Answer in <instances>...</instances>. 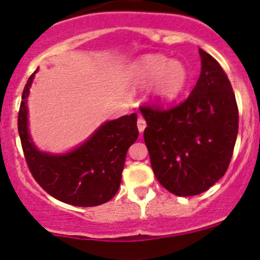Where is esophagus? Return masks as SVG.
I'll list each match as a JSON object with an SVG mask.
<instances>
[{"instance_id": "obj_1", "label": "esophagus", "mask_w": 260, "mask_h": 260, "mask_svg": "<svg viewBox=\"0 0 260 260\" xmlns=\"http://www.w3.org/2000/svg\"><path fill=\"white\" fill-rule=\"evenodd\" d=\"M146 120L143 119L142 117H140L138 118V120H137V127H138V131H140V133H143V131H145V128H146Z\"/></svg>"}]
</instances>
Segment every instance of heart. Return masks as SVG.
<instances>
[{
    "instance_id": "obj_1",
    "label": "heart",
    "mask_w": 260,
    "mask_h": 260,
    "mask_svg": "<svg viewBox=\"0 0 260 260\" xmlns=\"http://www.w3.org/2000/svg\"><path fill=\"white\" fill-rule=\"evenodd\" d=\"M136 85L151 84L149 98L159 104L176 101L190 83V72L181 60H170L164 55H146L131 70Z\"/></svg>"
}]
</instances>
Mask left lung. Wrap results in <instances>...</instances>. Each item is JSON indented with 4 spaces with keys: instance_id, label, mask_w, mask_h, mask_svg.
<instances>
[{
    "instance_id": "obj_1",
    "label": "left lung",
    "mask_w": 260,
    "mask_h": 260,
    "mask_svg": "<svg viewBox=\"0 0 260 260\" xmlns=\"http://www.w3.org/2000/svg\"><path fill=\"white\" fill-rule=\"evenodd\" d=\"M201 73L185 102L170 109L141 107L151 166L158 182L177 196L210 188L226 172L238 136V106L219 62L199 49Z\"/></svg>"
}]
</instances>
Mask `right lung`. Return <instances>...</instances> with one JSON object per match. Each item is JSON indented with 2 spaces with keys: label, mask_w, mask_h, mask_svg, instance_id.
Here are the masks:
<instances>
[{
  "label": "right lung",
  "mask_w": 260,
  "mask_h": 260,
  "mask_svg": "<svg viewBox=\"0 0 260 260\" xmlns=\"http://www.w3.org/2000/svg\"><path fill=\"white\" fill-rule=\"evenodd\" d=\"M34 78L35 74L26 83L18 112V135L34 179L65 204L88 208L107 203L119 188L127 151L138 138L137 114L107 120L69 152H43L28 131L27 98Z\"/></svg>",
  "instance_id": "1"
}]
</instances>
